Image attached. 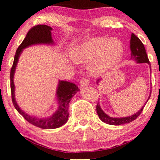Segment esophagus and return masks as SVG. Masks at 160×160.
<instances>
[{"instance_id":"obj_1","label":"esophagus","mask_w":160,"mask_h":160,"mask_svg":"<svg viewBox=\"0 0 160 160\" xmlns=\"http://www.w3.org/2000/svg\"><path fill=\"white\" fill-rule=\"evenodd\" d=\"M90 83V80L87 78H82L81 80H80V86H88L89 84Z\"/></svg>"}]
</instances>
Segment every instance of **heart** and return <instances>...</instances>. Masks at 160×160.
Instances as JSON below:
<instances>
[{"mask_svg": "<svg viewBox=\"0 0 160 160\" xmlns=\"http://www.w3.org/2000/svg\"><path fill=\"white\" fill-rule=\"evenodd\" d=\"M123 54V47L117 38H91L77 48L74 58L80 64H89L92 74L100 75L118 65Z\"/></svg>", "mask_w": 160, "mask_h": 160, "instance_id": "heart-1", "label": "heart"}]
</instances>
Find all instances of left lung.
<instances>
[{
	"instance_id": "obj_1",
	"label": "left lung",
	"mask_w": 160,
	"mask_h": 160,
	"mask_svg": "<svg viewBox=\"0 0 160 160\" xmlns=\"http://www.w3.org/2000/svg\"><path fill=\"white\" fill-rule=\"evenodd\" d=\"M130 49H131V59L135 60L138 63H148L150 66L149 59H148V55H147L146 49L144 48V44H143L142 42L141 41V40L139 39L137 36H135L134 34H132L131 36ZM150 68H151V67H150ZM98 81L99 80H98L97 82H98ZM150 95H151V92H150ZM150 95H149V98H148V101L149 100ZM148 101L146 102V103L148 102ZM144 108V105L141 108L140 111H138L136 113H135V114L132 116H130V117H122V118H115V117H109V116L106 114V113L101 109L99 103L97 104L96 105V111L97 113H98V117L100 118V120H102V122L109 125L119 126V125L129 123V122L135 120V119H137L138 117V116L141 114V112H142Z\"/></svg>"
}]
</instances>
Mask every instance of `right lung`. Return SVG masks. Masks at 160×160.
<instances>
[{"instance_id":"obj_1","label":"right lung","mask_w":160,"mask_h":160,"mask_svg":"<svg viewBox=\"0 0 160 160\" xmlns=\"http://www.w3.org/2000/svg\"><path fill=\"white\" fill-rule=\"evenodd\" d=\"M51 31H52V28L46 25H38L33 26L28 31L25 38L22 42L18 49H16L13 64H12L10 71L11 97H12V104H13L14 107L28 122L37 127L45 128V129L58 128L67 122L69 115L68 105L70 101L78 91H80L78 86L72 82L60 80L56 92L57 98H58V110L51 117H45V118H38L36 117H32V116L24 113L16 104L15 94H14L15 86L13 83V75L18 60H19V57L24 48L33 44H38V43H53L52 36H51L52 35Z\"/></svg>"}]
</instances>
